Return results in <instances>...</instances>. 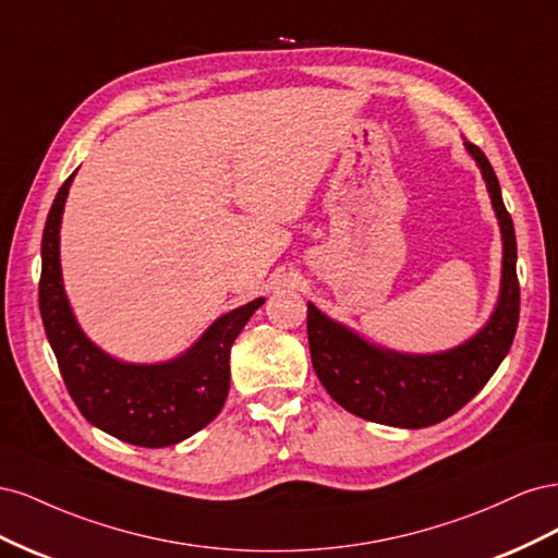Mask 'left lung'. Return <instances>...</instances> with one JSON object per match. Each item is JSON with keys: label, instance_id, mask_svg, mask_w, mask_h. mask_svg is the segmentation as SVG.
<instances>
[{"label": "left lung", "instance_id": "8db88e82", "mask_svg": "<svg viewBox=\"0 0 558 558\" xmlns=\"http://www.w3.org/2000/svg\"><path fill=\"white\" fill-rule=\"evenodd\" d=\"M480 165L502 234V279L498 305L488 324L461 347L426 356L381 349L337 324L312 302L307 337L312 365L330 398L361 418L396 428L440 424L475 398L508 356L519 324L517 238L502 205L498 177L482 148L465 142Z\"/></svg>", "mask_w": 558, "mask_h": 558}]
</instances>
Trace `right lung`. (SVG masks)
<instances>
[{"label":"right lung","mask_w":558,"mask_h":558,"mask_svg":"<svg viewBox=\"0 0 558 558\" xmlns=\"http://www.w3.org/2000/svg\"><path fill=\"white\" fill-rule=\"evenodd\" d=\"M74 174L58 191L41 240L39 310L60 375L81 414L99 430L137 447L177 445L223 410L230 388V349L265 298L214 320L174 361L134 365L107 356L78 328L62 286L60 221Z\"/></svg>","instance_id":"right-lung-1"}]
</instances>
